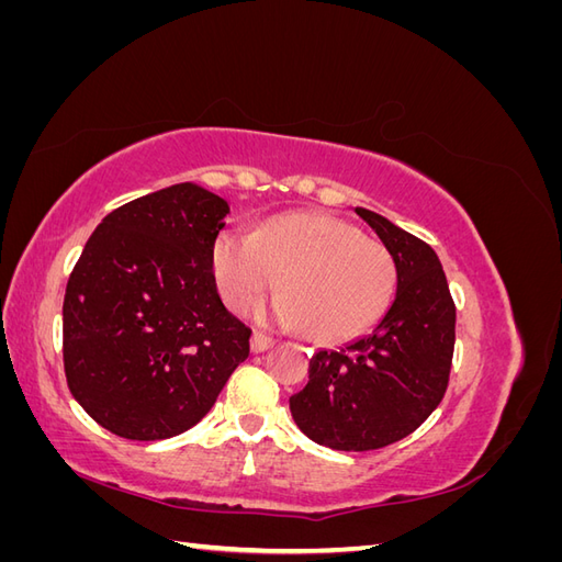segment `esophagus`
I'll return each instance as SVG.
<instances>
[{
    "instance_id": "obj_1",
    "label": "esophagus",
    "mask_w": 562,
    "mask_h": 562,
    "mask_svg": "<svg viewBox=\"0 0 562 562\" xmlns=\"http://www.w3.org/2000/svg\"><path fill=\"white\" fill-rule=\"evenodd\" d=\"M269 347H274V337L255 330L252 337H250V349H252L255 353H260V351H267Z\"/></svg>"
}]
</instances>
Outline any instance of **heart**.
Wrapping results in <instances>:
<instances>
[{"mask_svg":"<svg viewBox=\"0 0 562 562\" xmlns=\"http://www.w3.org/2000/svg\"><path fill=\"white\" fill-rule=\"evenodd\" d=\"M220 295L248 312L277 283L267 314L316 342H345L370 330L396 293L391 252L345 220L321 213L271 217L255 234L225 229L213 244ZM282 281H278V277Z\"/></svg>","mask_w":562,"mask_h":562,"instance_id":"1","label":"heart"}]
</instances>
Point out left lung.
Masks as SVG:
<instances>
[{"label":"left lung","instance_id":"obj_1","mask_svg":"<svg viewBox=\"0 0 562 562\" xmlns=\"http://www.w3.org/2000/svg\"><path fill=\"white\" fill-rule=\"evenodd\" d=\"M356 215L396 262V297L368 335L316 351L307 386L291 396L300 431L347 452L413 434L443 401L454 351V302L434 248L368 209Z\"/></svg>","mask_w":562,"mask_h":562}]
</instances>
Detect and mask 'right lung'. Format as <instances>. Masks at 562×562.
Segmentation results:
<instances>
[{
    "instance_id": "1",
    "label": "right lung",
    "mask_w": 562,
    "mask_h": 562,
    "mask_svg": "<svg viewBox=\"0 0 562 562\" xmlns=\"http://www.w3.org/2000/svg\"><path fill=\"white\" fill-rule=\"evenodd\" d=\"M225 199L192 182L133 199L95 227L65 288L63 363L77 403L128 440L171 438L206 415L250 328L217 295Z\"/></svg>"
}]
</instances>
